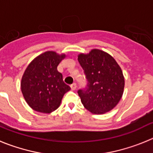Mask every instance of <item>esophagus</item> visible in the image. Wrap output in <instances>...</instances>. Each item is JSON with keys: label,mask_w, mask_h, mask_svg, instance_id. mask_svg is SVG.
I'll return each instance as SVG.
<instances>
[{"label": "esophagus", "mask_w": 153, "mask_h": 153, "mask_svg": "<svg viewBox=\"0 0 153 153\" xmlns=\"http://www.w3.org/2000/svg\"><path fill=\"white\" fill-rule=\"evenodd\" d=\"M70 87H71V89H72L73 90H75L76 89V83H74L73 84L70 85Z\"/></svg>", "instance_id": "obj_1"}]
</instances>
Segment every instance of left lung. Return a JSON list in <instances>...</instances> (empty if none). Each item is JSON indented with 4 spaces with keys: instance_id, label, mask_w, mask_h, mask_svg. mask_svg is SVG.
<instances>
[{
    "instance_id": "1",
    "label": "left lung",
    "mask_w": 153,
    "mask_h": 153,
    "mask_svg": "<svg viewBox=\"0 0 153 153\" xmlns=\"http://www.w3.org/2000/svg\"><path fill=\"white\" fill-rule=\"evenodd\" d=\"M84 70L87 86L78 90L81 102L93 114L110 111L120 102L125 80L123 71L112 56L98 49L78 55Z\"/></svg>"
}]
</instances>
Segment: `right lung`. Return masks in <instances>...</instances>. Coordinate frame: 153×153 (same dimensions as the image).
Returning <instances> with one entry per match:
<instances>
[{"label": "right lung", "instance_id": "1", "mask_svg": "<svg viewBox=\"0 0 153 153\" xmlns=\"http://www.w3.org/2000/svg\"><path fill=\"white\" fill-rule=\"evenodd\" d=\"M65 56L54 51H47L34 58L24 71L21 91L27 103L35 111L51 113L56 110L63 95L70 90L57 70Z\"/></svg>", "mask_w": 153, "mask_h": 153}]
</instances>
